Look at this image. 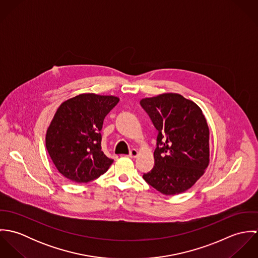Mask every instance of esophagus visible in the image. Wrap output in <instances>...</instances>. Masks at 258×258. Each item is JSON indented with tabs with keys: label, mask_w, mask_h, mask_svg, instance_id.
Masks as SVG:
<instances>
[{
	"label": "esophagus",
	"mask_w": 258,
	"mask_h": 258,
	"mask_svg": "<svg viewBox=\"0 0 258 258\" xmlns=\"http://www.w3.org/2000/svg\"><path fill=\"white\" fill-rule=\"evenodd\" d=\"M130 158H136L138 156V151L136 149H132L128 155Z\"/></svg>",
	"instance_id": "34e87169"
}]
</instances>
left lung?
Returning <instances> with one entry per match:
<instances>
[{
    "mask_svg": "<svg viewBox=\"0 0 258 258\" xmlns=\"http://www.w3.org/2000/svg\"><path fill=\"white\" fill-rule=\"evenodd\" d=\"M158 135L155 165L143 179L170 196L188 189L210 163V130L202 109L177 93H164L140 101Z\"/></svg>",
    "mask_w": 258,
    "mask_h": 258,
    "instance_id": "8db88e82",
    "label": "left lung"
}]
</instances>
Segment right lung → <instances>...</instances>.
<instances>
[{
  "label": "right lung",
  "instance_id": "right-lung-1",
  "mask_svg": "<svg viewBox=\"0 0 258 258\" xmlns=\"http://www.w3.org/2000/svg\"><path fill=\"white\" fill-rule=\"evenodd\" d=\"M119 102L115 96L84 93L58 107L46 131V150L58 170L75 183H88L103 175L113 163L101 150L106 115Z\"/></svg>",
  "mask_w": 258,
  "mask_h": 258
}]
</instances>
